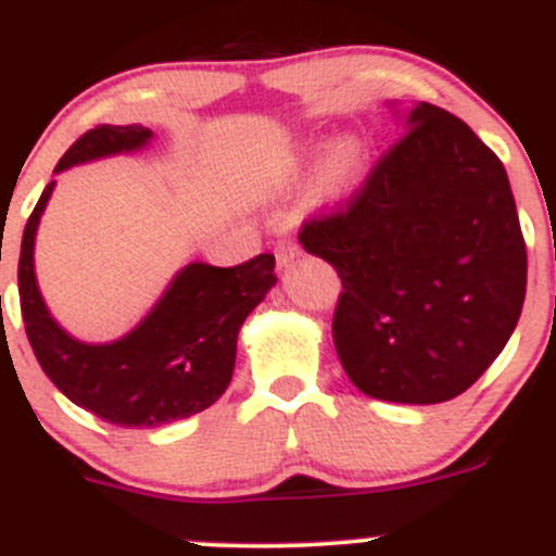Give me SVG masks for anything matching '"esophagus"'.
Returning a JSON list of instances; mask_svg holds the SVG:
<instances>
[{
  "instance_id": "esophagus-1",
  "label": "esophagus",
  "mask_w": 556,
  "mask_h": 556,
  "mask_svg": "<svg viewBox=\"0 0 556 556\" xmlns=\"http://www.w3.org/2000/svg\"><path fill=\"white\" fill-rule=\"evenodd\" d=\"M299 252H302V249H299V243L290 241V238H282V241H277V247H274V254H277L279 266H285V263L293 261Z\"/></svg>"
}]
</instances>
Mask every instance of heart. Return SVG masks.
I'll return each mask as SVG.
<instances>
[{"instance_id": "1", "label": "heart", "mask_w": 556, "mask_h": 556, "mask_svg": "<svg viewBox=\"0 0 556 556\" xmlns=\"http://www.w3.org/2000/svg\"><path fill=\"white\" fill-rule=\"evenodd\" d=\"M359 173V150L354 142H340L329 150L324 167H320V189L337 197L349 191Z\"/></svg>"}]
</instances>
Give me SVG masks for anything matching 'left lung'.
I'll return each instance as SVG.
<instances>
[{
    "label": "left lung",
    "mask_w": 556,
    "mask_h": 556,
    "mask_svg": "<svg viewBox=\"0 0 556 556\" xmlns=\"http://www.w3.org/2000/svg\"><path fill=\"white\" fill-rule=\"evenodd\" d=\"M299 241L340 277L337 356L378 401H453L521 315L527 243L510 180L500 155L433 103L408 112L365 184L309 216Z\"/></svg>",
    "instance_id": "8db88e82"
}]
</instances>
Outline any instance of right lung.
<instances>
[{
	"label": "right lung",
	"instance_id": "right-lung-1",
	"mask_svg": "<svg viewBox=\"0 0 556 556\" xmlns=\"http://www.w3.org/2000/svg\"><path fill=\"white\" fill-rule=\"evenodd\" d=\"M150 137L144 126L90 128L67 148L56 173L137 150ZM51 189L54 180L29 214L18 257L21 318L51 383L67 401L121 428H159L214 406L232 378L238 329L277 282L274 254L263 252L230 268L191 263L131 334L109 345H85L51 320L35 282V232Z\"/></svg>",
	"mask_w": 556,
	"mask_h": 556
}]
</instances>
